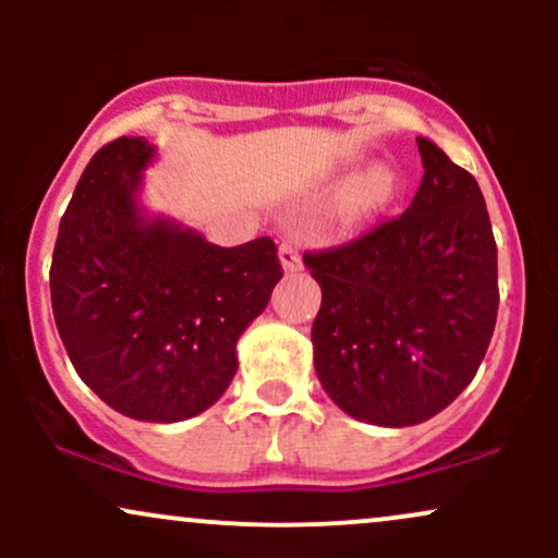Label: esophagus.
Listing matches in <instances>:
<instances>
[{
  "label": "esophagus",
  "mask_w": 558,
  "mask_h": 558,
  "mask_svg": "<svg viewBox=\"0 0 558 558\" xmlns=\"http://www.w3.org/2000/svg\"><path fill=\"white\" fill-rule=\"evenodd\" d=\"M280 262H283L286 272H299L301 267H304V259H301V252H299V241L291 239V235L280 243Z\"/></svg>",
  "instance_id": "1"
}]
</instances>
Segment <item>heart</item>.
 Instances as JSON below:
<instances>
[{
	"label": "heart",
	"mask_w": 558,
	"mask_h": 558,
	"mask_svg": "<svg viewBox=\"0 0 558 558\" xmlns=\"http://www.w3.org/2000/svg\"><path fill=\"white\" fill-rule=\"evenodd\" d=\"M396 181L388 168H373L362 172L354 183L345 189L341 198V215L345 222H362L383 209L393 196Z\"/></svg>",
	"instance_id": "heart-1"
}]
</instances>
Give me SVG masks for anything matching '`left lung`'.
<instances>
[{
	"mask_svg": "<svg viewBox=\"0 0 558 558\" xmlns=\"http://www.w3.org/2000/svg\"><path fill=\"white\" fill-rule=\"evenodd\" d=\"M422 183L407 213L341 246L306 252L323 288L312 325L323 388L351 417L407 427L475 377L498 315V254L483 191L417 138Z\"/></svg>",
	"mask_w": 558,
	"mask_h": 558,
	"instance_id": "1",
	"label": "left lung"
}]
</instances>
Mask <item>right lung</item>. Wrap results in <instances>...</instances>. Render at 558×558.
<instances>
[{
  "label": "right lung",
  "instance_id": "right-lung-1",
  "mask_svg": "<svg viewBox=\"0 0 558 558\" xmlns=\"http://www.w3.org/2000/svg\"><path fill=\"white\" fill-rule=\"evenodd\" d=\"M144 138L120 136L83 170L57 233L54 323L81 380L114 412L181 422L233 380L235 343L283 278L262 235L222 248L136 204Z\"/></svg>",
  "mask_w": 558,
  "mask_h": 558
}]
</instances>
